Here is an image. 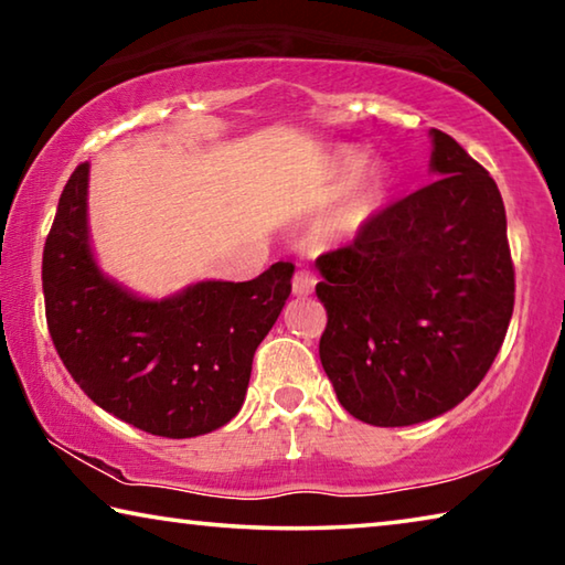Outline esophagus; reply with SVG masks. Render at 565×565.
Segmentation results:
<instances>
[{
  "mask_svg": "<svg viewBox=\"0 0 565 565\" xmlns=\"http://www.w3.org/2000/svg\"><path fill=\"white\" fill-rule=\"evenodd\" d=\"M291 286L296 296H309L313 294V289H317V276H313L309 269H299L294 274Z\"/></svg>",
  "mask_w": 565,
  "mask_h": 565,
  "instance_id": "obj_1",
  "label": "esophagus"
}]
</instances>
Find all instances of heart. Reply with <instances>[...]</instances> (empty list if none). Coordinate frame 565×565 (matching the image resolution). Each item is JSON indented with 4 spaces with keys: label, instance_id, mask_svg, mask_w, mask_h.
<instances>
[{
    "label": "heart",
    "instance_id": "1",
    "mask_svg": "<svg viewBox=\"0 0 565 565\" xmlns=\"http://www.w3.org/2000/svg\"><path fill=\"white\" fill-rule=\"evenodd\" d=\"M339 174L351 184L333 214V226L339 232H356L379 212L384 202L386 181L376 167H366V159L356 149L339 151Z\"/></svg>",
    "mask_w": 565,
    "mask_h": 565
}]
</instances>
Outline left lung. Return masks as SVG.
Here are the masks:
<instances>
[{
    "mask_svg": "<svg viewBox=\"0 0 565 565\" xmlns=\"http://www.w3.org/2000/svg\"><path fill=\"white\" fill-rule=\"evenodd\" d=\"M431 137L438 179L317 259L321 366L339 404L371 426L420 424L461 404L513 313L501 191L456 139Z\"/></svg>",
    "mask_w": 565,
    "mask_h": 565,
    "instance_id": "1",
    "label": "left lung"
}]
</instances>
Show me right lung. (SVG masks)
<instances>
[{"label": "right lung", "mask_w": 565, "mask_h": 565, "mask_svg": "<svg viewBox=\"0 0 565 565\" xmlns=\"http://www.w3.org/2000/svg\"><path fill=\"white\" fill-rule=\"evenodd\" d=\"M89 164L74 169L42 256L46 327L66 371L94 404L141 431L191 438L244 404L254 351L291 294L294 264L252 281H202L164 301L124 291L94 264Z\"/></svg>", "instance_id": "add662e5"}]
</instances>
